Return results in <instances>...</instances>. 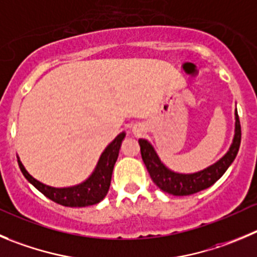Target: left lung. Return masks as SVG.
Masks as SVG:
<instances>
[{"label": "left lung", "instance_id": "obj_1", "mask_svg": "<svg viewBox=\"0 0 257 257\" xmlns=\"http://www.w3.org/2000/svg\"><path fill=\"white\" fill-rule=\"evenodd\" d=\"M234 119L236 123H234L233 141L226 155L215 164L194 174H179L171 171L160 160L153 146L147 140L141 138L138 141L141 146V155L153 183L165 193L176 196L191 195L212 186L223 176L238 153L239 145H241V124H239L237 110L234 111Z\"/></svg>", "mask_w": 257, "mask_h": 257}]
</instances>
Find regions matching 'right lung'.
I'll return each instance as SVG.
<instances>
[{
    "mask_svg": "<svg viewBox=\"0 0 257 257\" xmlns=\"http://www.w3.org/2000/svg\"><path fill=\"white\" fill-rule=\"evenodd\" d=\"M124 137H125V132L119 134L105 148L92 174L88 176V179H86L83 183L78 184V185L68 186V188H53V186L45 185L26 171L24 165L21 164L20 158L18 157L19 167L29 183L33 184L40 193L58 204L72 208L97 204L106 196L107 191H109L112 170H114V165L119 156V150H120Z\"/></svg>",
    "mask_w": 257,
    "mask_h": 257,
    "instance_id": "add662e5",
    "label": "right lung"
}]
</instances>
